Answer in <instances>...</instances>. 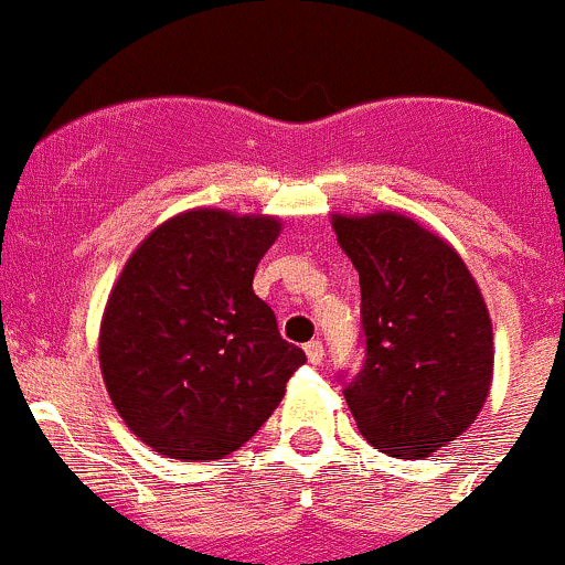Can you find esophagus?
<instances>
[{
  "mask_svg": "<svg viewBox=\"0 0 565 565\" xmlns=\"http://www.w3.org/2000/svg\"><path fill=\"white\" fill-rule=\"evenodd\" d=\"M305 354H307V360L312 362V365H321L323 356H327V354H323V343H321V340H310V343L305 345Z\"/></svg>",
  "mask_w": 565,
  "mask_h": 565,
  "instance_id": "esophagus-1",
  "label": "esophagus"
}]
</instances>
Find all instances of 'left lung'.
<instances>
[{"mask_svg": "<svg viewBox=\"0 0 565 565\" xmlns=\"http://www.w3.org/2000/svg\"><path fill=\"white\" fill-rule=\"evenodd\" d=\"M360 271L362 365L340 373L362 437L390 456H428L470 428L491 384V321L450 244L401 214L334 216Z\"/></svg>", "mask_w": 565, "mask_h": 565, "instance_id": "left-lung-1", "label": "left lung"}]
</instances>
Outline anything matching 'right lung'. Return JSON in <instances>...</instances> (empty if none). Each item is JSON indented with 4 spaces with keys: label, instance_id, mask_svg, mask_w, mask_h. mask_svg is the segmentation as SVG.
<instances>
[{
    "label": "right lung",
    "instance_id": "obj_1",
    "mask_svg": "<svg viewBox=\"0 0 565 565\" xmlns=\"http://www.w3.org/2000/svg\"><path fill=\"white\" fill-rule=\"evenodd\" d=\"M280 222L198 209L128 258L100 327L106 390L145 445L214 461L255 437L307 356L282 340L253 277Z\"/></svg>",
    "mask_w": 565,
    "mask_h": 565
}]
</instances>
